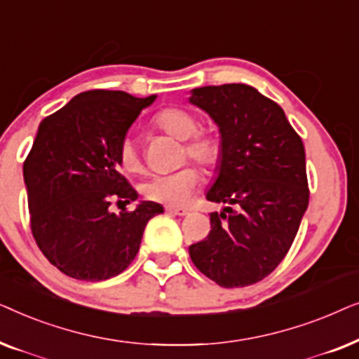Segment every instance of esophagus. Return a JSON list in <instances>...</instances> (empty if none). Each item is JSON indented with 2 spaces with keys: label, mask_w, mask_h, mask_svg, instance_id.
<instances>
[{
  "label": "esophagus",
  "mask_w": 359,
  "mask_h": 359,
  "mask_svg": "<svg viewBox=\"0 0 359 359\" xmlns=\"http://www.w3.org/2000/svg\"><path fill=\"white\" fill-rule=\"evenodd\" d=\"M166 212H170L173 215H181V217H183V215H188L189 210L183 209V208H175V205H166Z\"/></svg>",
  "instance_id": "34e87169"
}]
</instances>
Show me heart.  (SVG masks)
<instances>
[{"mask_svg":"<svg viewBox=\"0 0 359 359\" xmlns=\"http://www.w3.org/2000/svg\"><path fill=\"white\" fill-rule=\"evenodd\" d=\"M154 124L175 139L183 140L180 160L186 161L191 158L201 168L214 170L222 160V144L217 137L208 132L198 130V121L188 111L181 107H165L156 112ZM119 163L129 173H137L142 170V156L135 140L130 135H126L121 140ZM199 183V173L193 166L183 168L166 175H155L149 178L142 186V193L147 199L156 201L170 205H183L194 194Z\"/></svg>","mask_w":359,"mask_h":359,"instance_id":"obj_1","label":"heart"}]
</instances>
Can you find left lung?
<instances>
[{
	"label": "left lung",
	"mask_w": 359,
	"mask_h": 359,
	"mask_svg": "<svg viewBox=\"0 0 359 359\" xmlns=\"http://www.w3.org/2000/svg\"><path fill=\"white\" fill-rule=\"evenodd\" d=\"M222 139L219 176L208 199L210 232L189 247L194 266L222 287H245L271 274L296 238L309 204L306 150L281 106L253 86L193 90Z\"/></svg>",
	"instance_id": "8db88e82"
}]
</instances>
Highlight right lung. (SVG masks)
<instances>
[{
    "mask_svg": "<svg viewBox=\"0 0 359 359\" xmlns=\"http://www.w3.org/2000/svg\"><path fill=\"white\" fill-rule=\"evenodd\" d=\"M124 91L76 95L39 126L24 160L29 219L37 247L67 276L104 281L124 271L139 252L145 225L163 208L144 201L119 171L121 140L155 101Z\"/></svg>",
    "mask_w": 359,
    "mask_h": 359,
    "instance_id": "obj_1",
    "label": "right lung"
}]
</instances>
